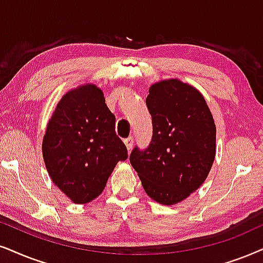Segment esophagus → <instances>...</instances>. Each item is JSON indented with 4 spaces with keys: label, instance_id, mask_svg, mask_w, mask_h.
I'll return each instance as SVG.
<instances>
[{
    "label": "esophagus",
    "instance_id": "34e87169",
    "mask_svg": "<svg viewBox=\"0 0 263 263\" xmlns=\"http://www.w3.org/2000/svg\"><path fill=\"white\" fill-rule=\"evenodd\" d=\"M125 145H126V148H127V151L129 152L132 149V145H134V137H128V138H126L125 139Z\"/></svg>",
    "mask_w": 263,
    "mask_h": 263
}]
</instances>
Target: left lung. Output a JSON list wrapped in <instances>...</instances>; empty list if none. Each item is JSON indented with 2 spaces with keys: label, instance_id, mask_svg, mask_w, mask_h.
<instances>
[{
  "label": "left lung",
  "instance_id": "8db88e82",
  "mask_svg": "<svg viewBox=\"0 0 263 263\" xmlns=\"http://www.w3.org/2000/svg\"><path fill=\"white\" fill-rule=\"evenodd\" d=\"M153 138L129 162L153 200L175 205L204 183L216 154V125L204 96L178 79L152 85L147 99Z\"/></svg>",
  "mask_w": 263,
  "mask_h": 263
}]
</instances>
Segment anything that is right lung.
<instances>
[{
  "label": "right lung",
  "instance_id": "add662e5",
  "mask_svg": "<svg viewBox=\"0 0 263 263\" xmlns=\"http://www.w3.org/2000/svg\"><path fill=\"white\" fill-rule=\"evenodd\" d=\"M42 155L53 183L75 204L101 195L116 164L127 159L101 88L85 84L63 96L43 136Z\"/></svg>",
  "mask_w": 263,
  "mask_h": 263
}]
</instances>
